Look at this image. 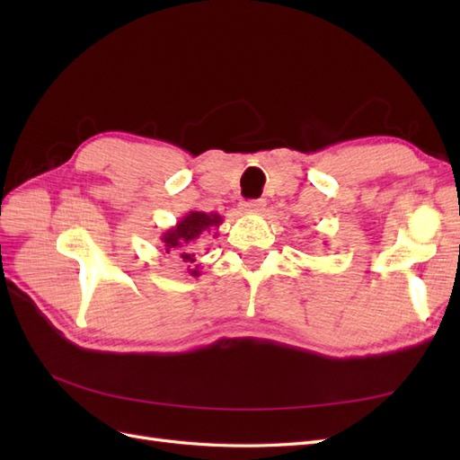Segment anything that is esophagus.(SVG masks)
<instances>
[{"label":"esophagus","mask_w":460,"mask_h":460,"mask_svg":"<svg viewBox=\"0 0 460 460\" xmlns=\"http://www.w3.org/2000/svg\"><path fill=\"white\" fill-rule=\"evenodd\" d=\"M264 203L262 199H257V201H243L242 203V211L243 213H249V215H257V213H261V211H264Z\"/></svg>","instance_id":"34e87169"}]
</instances>
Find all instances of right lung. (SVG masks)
I'll list each match as a JSON object with an SVG mask.
<instances>
[{"instance_id":"add662e5","label":"right lung","mask_w":460,"mask_h":460,"mask_svg":"<svg viewBox=\"0 0 460 460\" xmlns=\"http://www.w3.org/2000/svg\"><path fill=\"white\" fill-rule=\"evenodd\" d=\"M222 225V217L218 213H205V211H190L180 218L174 226L161 234V242L166 253L178 255L188 264L191 276H199V264H196L198 240L201 234H213V238L218 235V226Z\"/></svg>"}]
</instances>
